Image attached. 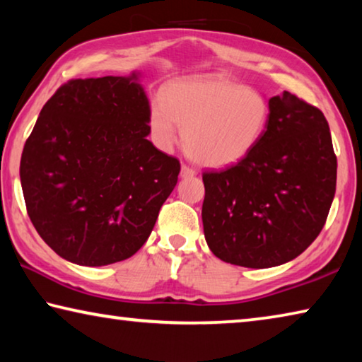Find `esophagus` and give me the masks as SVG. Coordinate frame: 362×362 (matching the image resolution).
Listing matches in <instances>:
<instances>
[{
	"mask_svg": "<svg viewBox=\"0 0 362 362\" xmlns=\"http://www.w3.org/2000/svg\"><path fill=\"white\" fill-rule=\"evenodd\" d=\"M180 175L183 177V179H187V177L196 175V170L193 168H188V166H185V164H183L182 169H180Z\"/></svg>",
	"mask_w": 362,
	"mask_h": 362,
	"instance_id": "34e87169",
	"label": "esophagus"
}]
</instances>
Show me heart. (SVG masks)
Returning a JSON list of instances; mask_svg holds the SVG:
<instances>
[{"instance_id": "1", "label": "heart", "mask_w": 362, "mask_h": 362, "mask_svg": "<svg viewBox=\"0 0 362 362\" xmlns=\"http://www.w3.org/2000/svg\"><path fill=\"white\" fill-rule=\"evenodd\" d=\"M268 100L259 90L217 75H201L170 83L163 100L150 103L153 144L170 151L183 131V146L206 168L240 163L265 134Z\"/></svg>"}]
</instances>
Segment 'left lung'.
Segmentation results:
<instances>
[{"label":"left lung","mask_w":362,"mask_h":362,"mask_svg":"<svg viewBox=\"0 0 362 362\" xmlns=\"http://www.w3.org/2000/svg\"><path fill=\"white\" fill-rule=\"evenodd\" d=\"M265 134L228 169L204 173V238L231 265L269 268L296 259L326 223L337 158L321 110L291 93L268 100Z\"/></svg>","instance_id":"obj_1"}]
</instances>
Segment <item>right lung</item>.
<instances>
[{"mask_svg":"<svg viewBox=\"0 0 362 362\" xmlns=\"http://www.w3.org/2000/svg\"><path fill=\"white\" fill-rule=\"evenodd\" d=\"M140 73L71 79L42 107L21 159L28 217L49 247L83 267L132 257L180 173L148 139Z\"/></svg>","mask_w":362,"mask_h":362,"instance_id":"obj_1","label":"right lung"}]
</instances>
